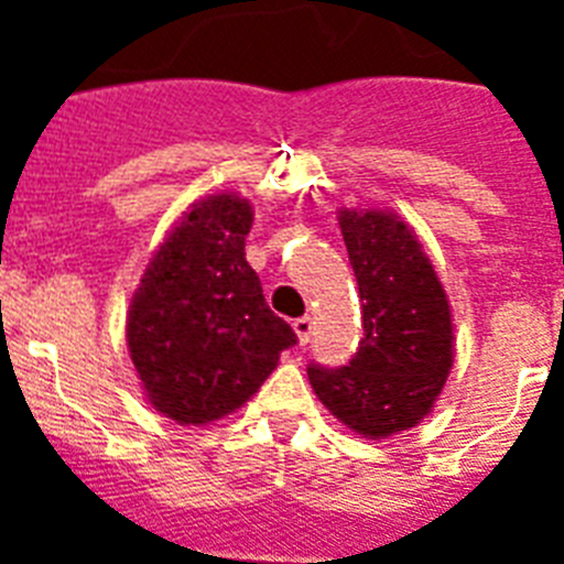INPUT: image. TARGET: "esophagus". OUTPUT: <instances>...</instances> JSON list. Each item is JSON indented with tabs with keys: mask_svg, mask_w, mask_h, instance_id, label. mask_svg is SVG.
Listing matches in <instances>:
<instances>
[{
	"mask_svg": "<svg viewBox=\"0 0 564 564\" xmlns=\"http://www.w3.org/2000/svg\"><path fill=\"white\" fill-rule=\"evenodd\" d=\"M293 330H296V338L299 344L305 347L307 341H311V333H313V318L311 316H299L293 318Z\"/></svg>",
	"mask_w": 564,
	"mask_h": 564,
	"instance_id": "obj_1",
	"label": "esophagus"
}]
</instances>
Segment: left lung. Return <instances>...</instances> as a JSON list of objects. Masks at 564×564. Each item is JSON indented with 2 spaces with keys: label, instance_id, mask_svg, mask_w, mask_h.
Listing matches in <instances>:
<instances>
[{
  "label": "left lung",
  "instance_id": "8db88e82",
  "mask_svg": "<svg viewBox=\"0 0 564 564\" xmlns=\"http://www.w3.org/2000/svg\"><path fill=\"white\" fill-rule=\"evenodd\" d=\"M338 226L361 296L364 338L344 367L311 364L318 401L364 437L410 430L452 367V313L430 257L387 212H341Z\"/></svg>",
  "mask_w": 564,
  "mask_h": 564
}]
</instances>
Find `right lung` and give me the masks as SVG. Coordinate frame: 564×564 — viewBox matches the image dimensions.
I'll return each mask as SVG.
<instances>
[{
  "instance_id": "right-lung-1",
  "label": "right lung",
  "mask_w": 564,
  "mask_h": 564,
  "mask_svg": "<svg viewBox=\"0 0 564 564\" xmlns=\"http://www.w3.org/2000/svg\"><path fill=\"white\" fill-rule=\"evenodd\" d=\"M253 214L214 194L183 217L149 262L127 318L129 356L158 412L208 423L248 401L296 333L246 262Z\"/></svg>"
}]
</instances>
